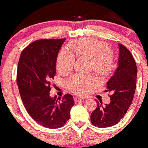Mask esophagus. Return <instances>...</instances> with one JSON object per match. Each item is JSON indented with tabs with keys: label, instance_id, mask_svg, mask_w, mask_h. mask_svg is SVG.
I'll return each instance as SVG.
<instances>
[{
	"label": "esophagus",
	"instance_id": "obj_1",
	"mask_svg": "<svg viewBox=\"0 0 148 148\" xmlns=\"http://www.w3.org/2000/svg\"><path fill=\"white\" fill-rule=\"evenodd\" d=\"M85 99V97H74V101L75 102H78L79 101H81V100H84Z\"/></svg>",
	"mask_w": 148,
	"mask_h": 148
}]
</instances>
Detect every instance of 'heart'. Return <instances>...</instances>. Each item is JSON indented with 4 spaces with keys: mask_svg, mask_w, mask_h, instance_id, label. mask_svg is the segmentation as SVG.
I'll return each mask as SVG.
<instances>
[{
    "mask_svg": "<svg viewBox=\"0 0 148 148\" xmlns=\"http://www.w3.org/2000/svg\"><path fill=\"white\" fill-rule=\"evenodd\" d=\"M73 53L77 57H89V65L99 75L106 77L116 67L113 52L104 41L95 38H84L74 40L70 44ZM75 57L68 49L60 51L57 57L56 66L61 71H69L74 65ZM95 78L89 74H77L66 82L67 87L77 94H84L95 83Z\"/></svg>",
    "mask_w": 148,
    "mask_h": 148,
    "instance_id": "b5f03b06",
    "label": "heart"
}]
</instances>
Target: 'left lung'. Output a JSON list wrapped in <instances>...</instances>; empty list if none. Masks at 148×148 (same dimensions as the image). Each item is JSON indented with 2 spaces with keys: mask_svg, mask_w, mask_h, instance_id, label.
I'll return each mask as SVG.
<instances>
[{
  "mask_svg": "<svg viewBox=\"0 0 148 148\" xmlns=\"http://www.w3.org/2000/svg\"><path fill=\"white\" fill-rule=\"evenodd\" d=\"M118 67L107 83V90L111 93L110 104L102 105L97 101V108L91 114V122L98 127H108L120 122L133 100L136 89L138 69L132 53L119 44Z\"/></svg>",
  "mask_w": 148,
  "mask_h": 148,
  "instance_id": "obj_1",
  "label": "left lung"
}]
</instances>
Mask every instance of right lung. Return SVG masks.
<instances>
[{"instance_id":"right-lung-1","label":"right lung","mask_w":148,"mask_h":148,"mask_svg":"<svg viewBox=\"0 0 148 148\" xmlns=\"http://www.w3.org/2000/svg\"><path fill=\"white\" fill-rule=\"evenodd\" d=\"M65 40L34 41L22 51L18 63L16 82L25 108L37 123L51 129L65 125L74 104L70 94L62 98L49 95L58 53Z\"/></svg>"}]
</instances>
